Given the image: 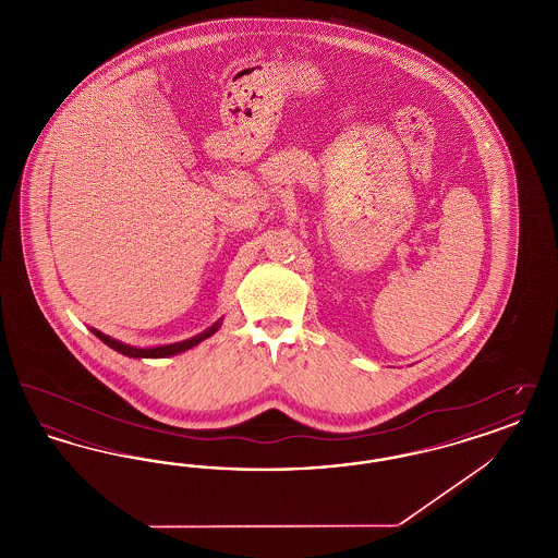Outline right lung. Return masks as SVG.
<instances>
[{"label": "right lung", "mask_w": 558, "mask_h": 558, "mask_svg": "<svg viewBox=\"0 0 558 558\" xmlns=\"http://www.w3.org/2000/svg\"><path fill=\"white\" fill-rule=\"evenodd\" d=\"M219 326H221V319H217L211 328H207L205 332H201V335H196V337H192V339H186V341L171 343V345L144 347V349H142V347L125 345V343H121V341L108 337V335L96 330V328H92V332H94L102 343H107L110 349H114V351H119V353H123V355H128V357H169V355L182 353V351H187V349L203 343L205 339H209L211 335H215V332L219 330Z\"/></svg>", "instance_id": "right-lung-1"}]
</instances>
